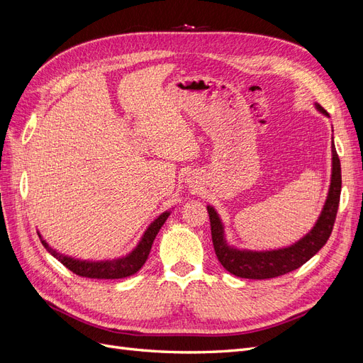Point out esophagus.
Listing matches in <instances>:
<instances>
[{"label":"esophagus","mask_w":363,"mask_h":363,"mask_svg":"<svg viewBox=\"0 0 363 363\" xmlns=\"http://www.w3.org/2000/svg\"><path fill=\"white\" fill-rule=\"evenodd\" d=\"M190 184H193L191 186H196V190H197V186H199V185H197V182H190Z\"/></svg>","instance_id":"34e87169"}]
</instances>
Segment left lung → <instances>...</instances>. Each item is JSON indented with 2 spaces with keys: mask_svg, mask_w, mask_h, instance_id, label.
Wrapping results in <instances>:
<instances>
[{
  "mask_svg": "<svg viewBox=\"0 0 363 363\" xmlns=\"http://www.w3.org/2000/svg\"><path fill=\"white\" fill-rule=\"evenodd\" d=\"M315 108L330 118L321 105L315 104ZM341 162H339L335 143H332V178L329 193H327L324 206L313 228L294 244L286 247L273 250H247L237 249L226 240L225 225L221 221L216 208L208 205L209 221H211V233L214 250L220 264L226 270L242 279H272L286 274L298 267L306 264L329 240L339 206L341 196Z\"/></svg>",
  "mask_w": 363,
  "mask_h": 363,
  "instance_id": "left-lung-1",
  "label": "left lung"
}]
</instances>
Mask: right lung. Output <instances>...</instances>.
<instances>
[{
  "label": "right lung",
  "mask_w": 363,
  "mask_h": 363,
  "mask_svg": "<svg viewBox=\"0 0 363 363\" xmlns=\"http://www.w3.org/2000/svg\"><path fill=\"white\" fill-rule=\"evenodd\" d=\"M170 216V211H164L160 214L152 223L147 226L145 233L137 242L135 247L125 256H121V258H114V259H104V261H87V259H77L72 258V256H67L65 253H60L58 250L52 249L51 245L46 242L40 232L39 238L43 244V247L48 250L55 259L60 261L66 268L74 272L78 276L83 277H90V279H122L133 276L137 273L140 268H142L147 259L149 252L152 244H154V240L157 237V233L160 232L161 226L166 223L167 217Z\"/></svg>",
  "instance_id": "1"
}]
</instances>
